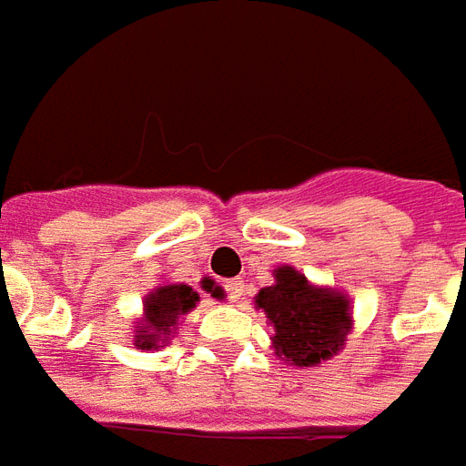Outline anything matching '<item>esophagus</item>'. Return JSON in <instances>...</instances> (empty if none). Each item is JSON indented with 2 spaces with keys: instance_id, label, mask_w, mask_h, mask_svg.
I'll list each match as a JSON object with an SVG mask.
<instances>
[{
  "instance_id": "esophagus-1",
  "label": "esophagus",
  "mask_w": 466,
  "mask_h": 466,
  "mask_svg": "<svg viewBox=\"0 0 466 466\" xmlns=\"http://www.w3.org/2000/svg\"><path fill=\"white\" fill-rule=\"evenodd\" d=\"M226 293H228V301H238L240 296H243V280L240 279H233V280H226Z\"/></svg>"
}]
</instances>
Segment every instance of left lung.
I'll return each mask as SVG.
<instances>
[{
	"mask_svg": "<svg viewBox=\"0 0 466 466\" xmlns=\"http://www.w3.org/2000/svg\"><path fill=\"white\" fill-rule=\"evenodd\" d=\"M256 303L276 329V354L296 366L326 361L344 346L351 329L344 293L316 289L289 266L276 270V283L260 289Z\"/></svg>",
	"mask_w": 466,
	"mask_h": 466,
	"instance_id": "1",
	"label": "left lung"
}]
</instances>
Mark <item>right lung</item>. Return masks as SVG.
<instances>
[{"label":"right lung","mask_w":466,"mask_h":466,"mask_svg":"<svg viewBox=\"0 0 466 466\" xmlns=\"http://www.w3.org/2000/svg\"><path fill=\"white\" fill-rule=\"evenodd\" d=\"M203 286L210 289V283L203 280ZM198 303V293L190 286H160L145 299V319L137 331V346L140 349H157L160 344H167L175 333L177 319L187 313Z\"/></svg>","instance_id":"obj_1"}]
</instances>
